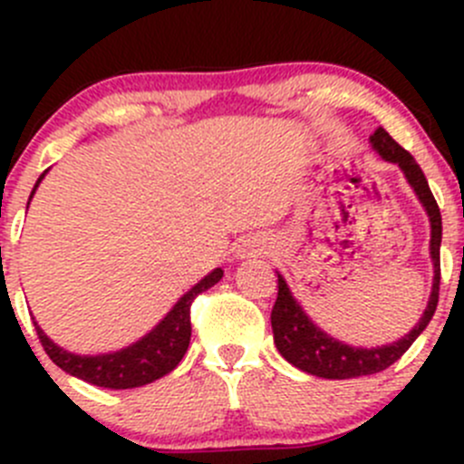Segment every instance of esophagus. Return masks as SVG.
Instances as JSON below:
<instances>
[{
  "mask_svg": "<svg viewBox=\"0 0 464 464\" xmlns=\"http://www.w3.org/2000/svg\"><path fill=\"white\" fill-rule=\"evenodd\" d=\"M254 246H256L254 242H245V245H242V249H240V254H242V256H251V254H254V251H256Z\"/></svg>",
  "mask_w": 464,
  "mask_h": 464,
  "instance_id": "1",
  "label": "esophagus"
}]
</instances>
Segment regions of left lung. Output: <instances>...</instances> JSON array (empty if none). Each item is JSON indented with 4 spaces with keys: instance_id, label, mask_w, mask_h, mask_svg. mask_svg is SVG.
Returning <instances> with one entry per match:
<instances>
[{
    "instance_id": "obj_1",
    "label": "left lung",
    "mask_w": 464,
    "mask_h": 464,
    "mask_svg": "<svg viewBox=\"0 0 464 464\" xmlns=\"http://www.w3.org/2000/svg\"><path fill=\"white\" fill-rule=\"evenodd\" d=\"M372 148L382 154L386 161L400 163L404 170L406 179L413 186L418 193L420 202L427 208L429 219H431V258L435 266V278H433V292L429 298V305L424 310V316L420 319L418 325L400 339L397 343L383 345V348H353L341 341L332 339L325 332H321L305 316L296 301H294L292 292H289L287 283L283 276L278 274V298L271 310V327H274V341L278 353L294 363L301 371L310 372V375L323 377V379H353L363 375H375V372L386 371L388 366L397 362L406 350L413 345V341L422 334L424 327L433 319L435 307H438L440 298V242H442V218H440L438 202H435L429 181L424 177L422 168L415 163L413 154L409 150L401 148L391 134L383 128H377L371 137Z\"/></svg>"
}]
</instances>
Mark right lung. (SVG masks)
<instances>
[{"label":"right lung","instance_id":"1","mask_svg":"<svg viewBox=\"0 0 464 464\" xmlns=\"http://www.w3.org/2000/svg\"><path fill=\"white\" fill-rule=\"evenodd\" d=\"M40 179H37V184H40ZM33 193H35V188H33ZM219 278H222V269H215L213 274L206 276L202 283H198L188 294L181 296V301L172 307L170 314L159 323L148 336H143L139 343L130 345L121 353L98 354V357L72 354L58 348L35 323L37 339L55 366H60L69 375L82 379V382L102 388H116V391L119 388L145 386V383L175 371L177 363L181 362V357L188 350L190 330H193L190 327V305L199 294L219 283Z\"/></svg>","mask_w":464,"mask_h":464}]
</instances>
